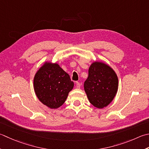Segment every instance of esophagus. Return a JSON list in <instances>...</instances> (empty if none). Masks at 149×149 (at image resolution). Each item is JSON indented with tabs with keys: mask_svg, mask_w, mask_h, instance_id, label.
Instances as JSON below:
<instances>
[{
	"mask_svg": "<svg viewBox=\"0 0 149 149\" xmlns=\"http://www.w3.org/2000/svg\"><path fill=\"white\" fill-rule=\"evenodd\" d=\"M81 86V84L79 83V82H76V88H80V87Z\"/></svg>",
	"mask_w": 149,
	"mask_h": 149,
	"instance_id": "esophagus-1",
	"label": "esophagus"
}]
</instances>
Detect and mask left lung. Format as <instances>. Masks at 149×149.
Instances as JSON below:
<instances>
[{"label":"left lung","mask_w":149,"mask_h":149,"mask_svg":"<svg viewBox=\"0 0 149 149\" xmlns=\"http://www.w3.org/2000/svg\"><path fill=\"white\" fill-rule=\"evenodd\" d=\"M84 88L90 103L103 109L111 103L118 89V78L114 70L102 62L93 63L88 69V77Z\"/></svg>","instance_id":"left-lung-1"}]
</instances>
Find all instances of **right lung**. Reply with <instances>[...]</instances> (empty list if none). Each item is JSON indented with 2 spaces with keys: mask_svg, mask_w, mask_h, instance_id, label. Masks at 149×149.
<instances>
[{
  "mask_svg": "<svg viewBox=\"0 0 149 149\" xmlns=\"http://www.w3.org/2000/svg\"><path fill=\"white\" fill-rule=\"evenodd\" d=\"M74 85L70 75L57 63H45L33 79L37 97L50 109H57L63 104Z\"/></svg>",
  "mask_w": 149,
  "mask_h": 149,
  "instance_id": "right-lung-1",
  "label": "right lung"
}]
</instances>
